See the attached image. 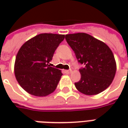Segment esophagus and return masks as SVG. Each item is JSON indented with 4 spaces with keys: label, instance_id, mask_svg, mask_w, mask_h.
<instances>
[{
    "label": "esophagus",
    "instance_id": "1",
    "mask_svg": "<svg viewBox=\"0 0 128 128\" xmlns=\"http://www.w3.org/2000/svg\"><path fill=\"white\" fill-rule=\"evenodd\" d=\"M64 72L66 73V74H70V70H64Z\"/></svg>",
    "mask_w": 128,
    "mask_h": 128
}]
</instances>
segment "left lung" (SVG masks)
<instances>
[{"mask_svg": "<svg viewBox=\"0 0 128 128\" xmlns=\"http://www.w3.org/2000/svg\"><path fill=\"white\" fill-rule=\"evenodd\" d=\"M65 38L78 62L85 65L80 70V80L75 83L78 91L95 95L108 88L116 70L115 59L109 46L85 33L67 34Z\"/></svg>", "mask_w": 128, "mask_h": 128, "instance_id": "1", "label": "left lung"}]
</instances>
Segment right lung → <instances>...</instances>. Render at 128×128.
I'll use <instances>...</instances> for the list:
<instances>
[{
    "instance_id": "1",
    "label": "right lung",
    "mask_w": 128,
    "mask_h": 128,
    "mask_svg": "<svg viewBox=\"0 0 128 128\" xmlns=\"http://www.w3.org/2000/svg\"><path fill=\"white\" fill-rule=\"evenodd\" d=\"M64 38L62 34H38L19 49L14 73L20 86L29 94L46 96L55 91L62 73L48 64Z\"/></svg>"
}]
</instances>
